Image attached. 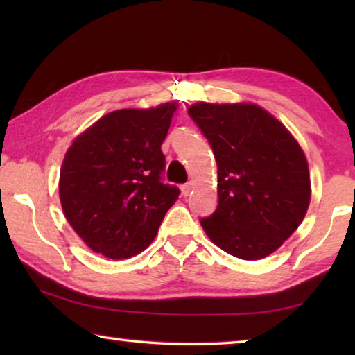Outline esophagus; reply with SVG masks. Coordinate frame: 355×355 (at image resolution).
I'll return each mask as SVG.
<instances>
[{"label":"esophagus","instance_id":"34e87169","mask_svg":"<svg viewBox=\"0 0 355 355\" xmlns=\"http://www.w3.org/2000/svg\"><path fill=\"white\" fill-rule=\"evenodd\" d=\"M191 191H192V182H188V183L182 184V194L183 196H188Z\"/></svg>","mask_w":355,"mask_h":355}]
</instances>
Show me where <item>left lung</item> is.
<instances>
[{"label": "left lung", "instance_id": "1", "mask_svg": "<svg viewBox=\"0 0 355 355\" xmlns=\"http://www.w3.org/2000/svg\"><path fill=\"white\" fill-rule=\"evenodd\" d=\"M213 148L219 202L200 224L209 239L241 260L277 250L310 203L309 164L277 119L257 105L196 103L188 110Z\"/></svg>", "mask_w": 355, "mask_h": 355}]
</instances>
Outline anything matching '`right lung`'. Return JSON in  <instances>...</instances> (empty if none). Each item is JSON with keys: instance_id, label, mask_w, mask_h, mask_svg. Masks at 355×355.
<instances>
[{"instance_id": "1", "label": "right lung", "mask_w": 355, "mask_h": 355, "mask_svg": "<svg viewBox=\"0 0 355 355\" xmlns=\"http://www.w3.org/2000/svg\"><path fill=\"white\" fill-rule=\"evenodd\" d=\"M175 103L106 114L71 144L59 177L65 218L89 248L125 260L153 241L180 189L163 183L161 144Z\"/></svg>"}]
</instances>
